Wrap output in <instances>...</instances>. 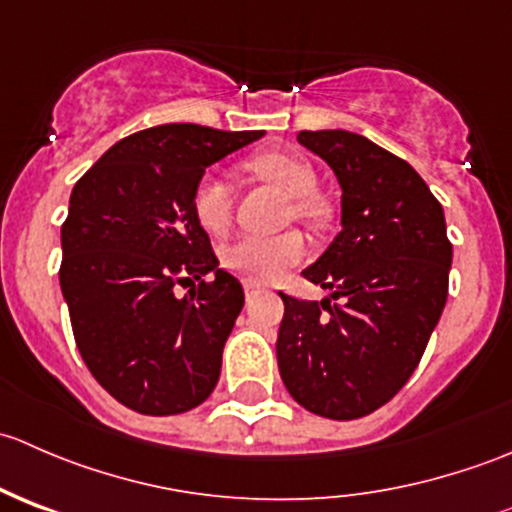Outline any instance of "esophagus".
Returning a JSON list of instances; mask_svg holds the SVG:
<instances>
[{
  "label": "esophagus",
  "instance_id": "esophagus-1",
  "mask_svg": "<svg viewBox=\"0 0 512 512\" xmlns=\"http://www.w3.org/2000/svg\"><path fill=\"white\" fill-rule=\"evenodd\" d=\"M260 292H262L260 285H252V282H247V285H245V297H247V299L257 297V294H260Z\"/></svg>",
  "mask_w": 512,
  "mask_h": 512
}]
</instances>
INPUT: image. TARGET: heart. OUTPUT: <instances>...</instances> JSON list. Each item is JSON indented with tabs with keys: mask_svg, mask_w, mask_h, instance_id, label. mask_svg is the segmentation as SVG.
I'll return each mask as SVG.
<instances>
[{
	"mask_svg": "<svg viewBox=\"0 0 512 512\" xmlns=\"http://www.w3.org/2000/svg\"><path fill=\"white\" fill-rule=\"evenodd\" d=\"M247 170L270 180L277 188L292 195L287 218L314 220L324 218V203L317 198V175L304 158L282 151L257 153L247 160ZM195 220L208 232H225L232 220V193L218 175L208 173L195 183L193 190ZM307 255L304 237L297 230L277 232V235H242L223 250V262L232 275L247 282H272L302 262Z\"/></svg>",
	"mask_w": 512,
	"mask_h": 512,
	"instance_id": "1",
	"label": "heart"
}]
</instances>
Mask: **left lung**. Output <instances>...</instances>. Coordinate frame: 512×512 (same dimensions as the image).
Segmentation results:
<instances>
[{
	"mask_svg": "<svg viewBox=\"0 0 512 512\" xmlns=\"http://www.w3.org/2000/svg\"><path fill=\"white\" fill-rule=\"evenodd\" d=\"M342 185V232L302 272L332 299L282 294L277 364L312 414L352 421L394 399L448 297L443 208L406 160L349 131H299Z\"/></svg>",
	"mask_w": 512,
	"mask_h": 512,
	"instance_id": "obj_1",
	"label": "left lung"
}]
</instances>
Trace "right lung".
<instances>
[{"label":"right lung","instance_id":"obj_1","mask_svg":"<svg viewBox=\"0 0 512 512\" xmlns=\"http://www.w3.org/2000/svg\"><path fill=\"white\" fill-rule=\"evenodd\" d=\"M262 136L146 128L108 148L71 190L59 270L71 329L94 379L131 411L183 414L218 384L245 292L218 267L193 190L208 165ZM175 284L194 289L175 298Z\"/></svg>","mask_w":512,"mask_h":512}]
</instances>
